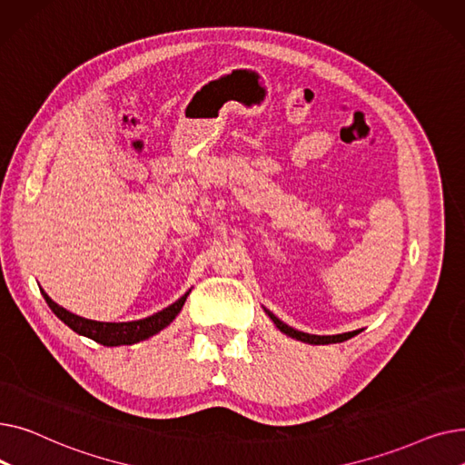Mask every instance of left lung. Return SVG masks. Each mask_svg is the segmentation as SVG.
Returning <instances> with one entry per match:
<instances>
[{
  "label": "left lung",
  "mask_w": 465,
  "mask_h": 465,
  "mask_svg": "<svg viewBox=\"0 0 465 465\" xmlns=\"http://www.w3.org/2000/svg\"><path fill=\"white\" fill-rule=\"evenodd\" d=\"M265 314L270 316V319L273 321V324L277 326V330H281L284 335L296 339V341H302V343H309V345H328V343H341V341H347L351 337H354L358 331H347V333H339V335H314V333H305V331H300V330H294L292 326L284 324L282 321H279L277 316L273 312H270L267 309H263Z\"/></svg>",
  "instance_id": "left-lung-1"
}]
</instances>
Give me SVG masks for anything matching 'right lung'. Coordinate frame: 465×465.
Instances as JSON below:
<instances>
[{"label": "right lung", "instance_id": "obj_1", "mask_svg": "<svg viewBox=\"0 0 465 465\" xmlns=\"http://www.w3.org/2000/svg\"><path fill=\"white\" fill-rule=\"evenodd\" d=\"M39 290H41L45 302L48 303V307H51V311L65 326H69L75 333L84 335L104 347L134 345V343H139V341H144V339L160 333L163 328H167L177 319V314L181 312V309L190 294V290H188L186 294L183 298H179L175 303H171L169 307H165L151 316H146V319L130 321V322H100V321H90V319H84V316L69 312L67 309H64L62 305H58L56 302L48 298V294L43 288H39Z\"/></svg>", "mask_w": 465, "mask_h": 465}]
</instances>
